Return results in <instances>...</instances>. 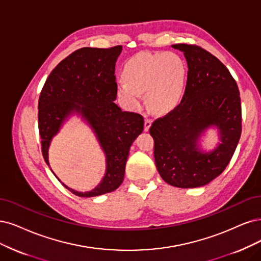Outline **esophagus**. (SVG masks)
<instances>
[{
    "mask_svg": "<svg viewBox=\"0 0 261 261\" xmlns=\"http://www.w3.org/2000/svg\"><path fill=\"white\" fill-rule=\"evenodd\" d=\"M151 125V120L149 118H145V121H144V130L148 131Z\"/></svg>",
    "mask_w": 261,
    "mask_h": 261,
    "instance_id": "esophagus-1",
    "label": "esophagus"
}]
</instances>
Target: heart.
Masks as SVG:
<instances>
[{"instance_id": "b5f03b06", "label": "heart", "mask_w": 261, "mask_h": 261, "mask_svg": "<svg viewBox=\"0 0 261 261\" xmlns=\"http://www.w3.org/2000/svg\"><path fill=\"white\" fill-rule=\"evenodd\" d=\"M124 81L117 84V95L130 110H138L141 92L158 113L169 112L184 98L187 87V66L175 53H141L125 62Z\"/></svg>"}]
</instances>
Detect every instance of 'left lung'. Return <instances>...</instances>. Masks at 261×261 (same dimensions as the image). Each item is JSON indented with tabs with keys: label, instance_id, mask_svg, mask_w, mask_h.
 Instances as JSON below:
<instances>
[{
	"label": "left lung",
	"instance_id": "obj_1",
	"mask_svg": "<svg viewBox=\"0 0 261 261\" xmlns=\"http://www.w3.org/2000/svg\"><path fill=\"white\" fill-rule=\"evenodd\" d=\"M172 47L186 58V92L174 110L152 122L149 133L162 179L174 187L196 188L219 176L233 156L242 131L240 92L229 70L215 56L196 45ZM213 127L221 143L204 152L199 138Z\"/></svg>",
	"mask_w": 261,
	"mask_h": 261
}]
</instances>
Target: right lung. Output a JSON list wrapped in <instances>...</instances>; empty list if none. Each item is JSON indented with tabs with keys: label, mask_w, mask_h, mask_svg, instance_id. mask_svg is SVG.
Returning a JSON list of instances; mask_svg holds the SVG:
<instances>
[{
	"label": "right lung",
	"mask_w": 261,
	"mask_h": 261,
	"mask_svg": "<svg viewBox=\"0 0 261 261\" xmlns=\"http://www.w3.org/2000/svg\"><path fill=\"white\" fill-rule=\"evenodd\" d=\"M121 50V46H115L74 51L48 76L38 100V130L48 166L51 140L73 115L81 116L89 125L104 152L105 174L95 188L82 192L62 182L79 197L101 196L121 185L130 147L144 129L140 114L122 112L114 103L117 96L115 64Z\"/></svg>",
	"instance_id": "right-lung-1"
}]
</instances>
